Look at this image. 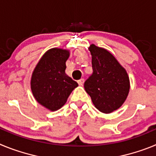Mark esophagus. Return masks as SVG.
I'll list each match as a JSON object with an SVG mask.
<instances>
[{"instance_id":"1","label":"esophagus","mask_w":156,"mask_h":156,"mask_svg":"<svg viewBox=\"0 0 156 156\" xmlns=\"http://www.w3.org/2000/svg\"><path fill=\"white\" fill-rule=\"evenodd\" d=\"M77 83H78V84L80 85V86H83V83H84V79H80L79 80L77 81Z\"/></svg>"}]
</instances>
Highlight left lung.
<instances>
[{
  "mask_svg": "<svg viewBox=\"0 0 156 156\" xmlns=\"http://www.w3.org/2000/svg\"><path fill=\"white\" fill-rule=\"evenodd\" d=\"M93 73L84 83L87 93L99 111L110 113L123 104L129 90L127 73L110 52L91 44Z\"/></svg>",
  "mask_w": 156,
  "mask_h": 156,
  "instance_id": "obj_1",
  "label": "left lung"
}]
</instances>
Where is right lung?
<instances>
[{"label": "right lung", "mask_w": 156, "mask_h": 156, "mask_svg": "<svg viewBox=\"0 0 156 156\" xmlns=\"http://www.w3.org/2000/svg\"><path fill=\"white\" fill-rule=\"evenodd\" d=\"M69 56V51L52 48L43 55L32 75L31 90L34 98L51 111L62 108L78 86L65 73Z\"/></svg>", "instance_id": "right-lung-1"}]
</instances>
